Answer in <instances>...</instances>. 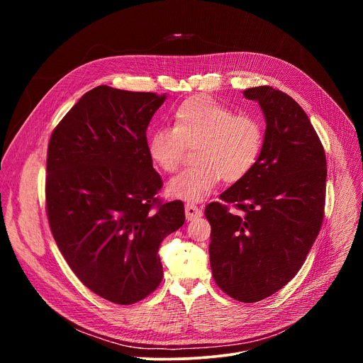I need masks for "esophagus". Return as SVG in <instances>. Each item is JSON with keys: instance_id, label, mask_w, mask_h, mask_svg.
I'll list each match as a JSON object with an SVG mask.
<instances>
[{"instance_id": "34e87169", "label": "esophagus", "mask_w": 363, "mask_h": 363, "mask_svg": "<svg viewBox=\"0 0 363 363\" xmlns=\"http://www.w3.org/2000/svg\"><path fill=\"white\" fill-rule=\"evenodd\" d=\"M185 216H186V220L188 221H192L195 218H199L202 216V210L199 208V206H196L195 203H186L185 205Z\"/></svg>"}]
</instances>
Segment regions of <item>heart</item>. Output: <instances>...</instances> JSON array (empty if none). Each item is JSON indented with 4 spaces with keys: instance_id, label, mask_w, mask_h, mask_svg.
<instances>
[{
    "instance_id": "b5f03b06",
    "label": "heart",
    "mask_w": 363,
    "mask_h": 363,
    "mask_svg": "<svg viewBox=\"0 0 363 363\" xmlns=\"http://www.w3.org/2000/svg\"><path fill=\"white\" fill-rule=\"evenodd\" d=\"M195 165L168 182V192L184 201H199L217 184L242 179L257 164L264 145V128L250 113H234L205 94L188 97L175 109L172 128L155 129L147 153L162 171L175 172L186 146H194Z\"/></svg>"
}]
</instances>
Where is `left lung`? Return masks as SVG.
Listing matches in <instances>:
<instances>
[{
	"mask_svg": "<svg viewBox=\"0 0 363 363\" xmlns=\"http://www.w3.org/2000/svg\"><path fill=\"white\" fill-rule=\"evenodd\" d=\"M244 96L264 112L263 150L255 167L220 195L223 202L205 206V217L217 286L254 303L279 291L303 266L323 223L328 169L323 145L294 99L270 86Z\"/></svg>",
	"mask_w": 363,
	"mask_h": 363,
	"instance_id": "obj_1",
	"label": "left lung"
}]
</instances>
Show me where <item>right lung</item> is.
I'll list each match as a JSON object with an SVG mask.
<instances>
[{"label":"right lung","mask_w":363,"mask_h":363,"mask_svg":"<svg viewBox=\"0 0 363 363\" xmlns=\"http://www.w3.org/2000/svg\"><path fill=\"white\" fill-rule=\"evenodd\" d=\"M165 101L150 91L97 86L51 133L45 211L56 244L77 279L116 304H133L161 284L158 250L185 223L182 201L157 194L161 175L146 128Z\"/></svg>","instance_id":"right-lung-1"}]
</instances>
